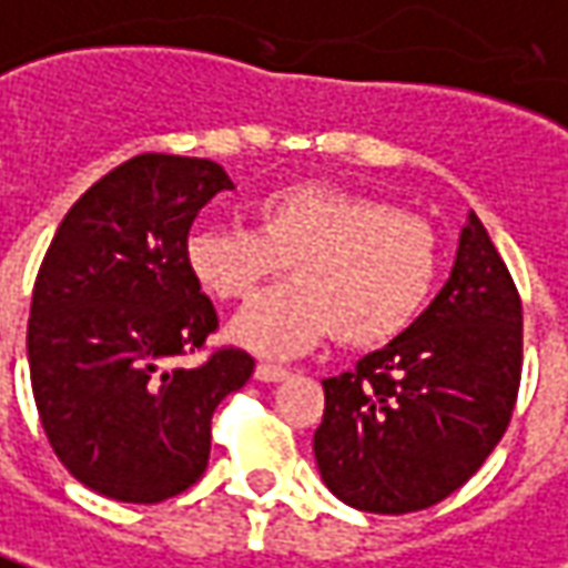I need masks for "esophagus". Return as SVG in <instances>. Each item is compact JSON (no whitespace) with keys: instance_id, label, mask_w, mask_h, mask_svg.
Listing matches in <instances>:
<instances>
[{"instance_id":"1","label":"esophagus","mask_w":568,"mask_h":568,"mask_svg":"<svg viewBox=\"0 0 568 568\" xmlns=\"http://www.w3.org/2000/svg\"><path fill=\"white\" fill-rule=\"evenodd\" d=\"M254 379L257 382H283L288 379V369L276 364H257L254 366Z\"/></svg>"}]
</instances>
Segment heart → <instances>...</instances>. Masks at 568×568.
Returning <instances> with one entry per match:
<instances>
[{
	"label": "heart",
	"mask_w": 568,
	"mask_h": 568,
	"mask_svg": "<svg viewBox=\"0 0 568 568\" xmlns=\"http://www.w3.org/2000/svg\"><path fill=\"white\" fill-rule=\"evenodd\" d=\"M248 226L189 233V276L217 301H248L285 267L298 283L273 288L235 316L233 342L288 357L335 335L376 348L414 326L442 276V242L416 214L333 183H292L254 202Z\"/></svg>",
	"instance_id": "b5f03b06"
}]
</instances>
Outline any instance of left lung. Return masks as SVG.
<instances>
[{"mask_svg": "<svg viewBox=\"0 0 568 568\" xmlns=\"http://www.w3.org/2000/svg\"><path fill=\"white\" fill-rule=\"evenodd\" d=\"M523 301L469 211L445 288L404 335L323 379L314 432L326 488L364 513L426 510L466 485L510 426Z\"/></svg>", "mask_w": 568, "mask_h": 568, "instance_id": "8db88e82", "label": "left lung"}]
</instances>
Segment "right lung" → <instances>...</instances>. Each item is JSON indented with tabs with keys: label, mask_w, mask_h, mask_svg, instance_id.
I'll use <instances>...</instances> for the list:
<instances>
[{
	"label": "right lung",
	"mask_w": 568,
	"mask_h": 568,
	"mask_svg": "<svg viewBox=\"0 0 568 568\" xmlns=\"http://www.w3.org/2000/svg\"><path fill=\"white\" fill-rule=\"evenodd\" d=\"M233 189L207 158L136 154L90 186L58 226L33 285L27 361L49 445L80 485L161 504L202 478L211 416L252 379V354L176 366L217 329L189 276L192 220Z\"/></svg>",
	"instance_id": "1"
}]
</instances>
